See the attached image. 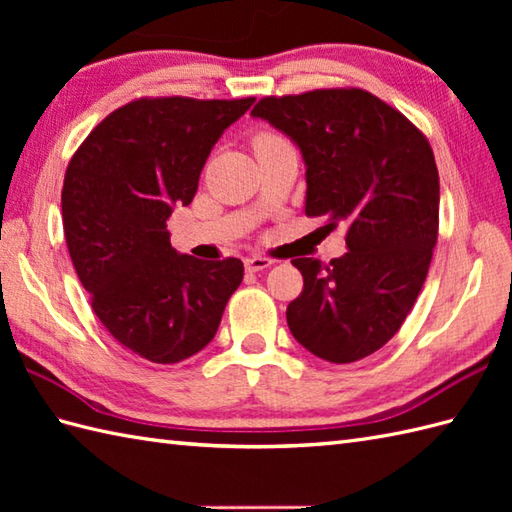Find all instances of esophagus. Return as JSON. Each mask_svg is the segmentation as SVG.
Here are the masks:
<instances>
[{
  "label": "esophagus",
  "instance_id": "1",
  "mask_svg": "<svg viewBox=\"0 0 512 512\" xmlns=\"http://www.w3.org/2000/svg\"><path fill=\"white\" fill-rule=\"evenodd\" d=\"M244 266H246L248 273H257V270H264V268L273 266V259H268V257H246Z\"/></svg>",
  "mask_w": 512,
  "mask_h": 512
}]
</instances>
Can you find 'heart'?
I'll return each mask as SVG.
<instances>
[{
  "label": "heart",
  "mask_w": 512,
  "mask_h": 512,
  "mask_svg": "<svg viewBox=\"0 0 512 512\" xmlns=\"http://www.w3.org/2000/svg\"><path fill=\"white\" fill-rule=\"evenodd\" d=\"M270 140H281V138H277V136H273V134H262V136H259V138L255 140V145H257V143H270Z\"/></svg>",
  "instance_id": "b5f03b06"
}]
</instances>
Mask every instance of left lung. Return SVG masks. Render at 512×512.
<instances>
[{
    "label": "left lung",
    "mask_w": 512,
    "mask_h": 512,
    "mask_svg": "<svg viewBox=\"0 0 512 512\" xmlns=\"http://www.w3.org/2000/svg\"><path fill=\"white\" fill-rule=\"evenodd\" d=\"M250 116L299 147L306 215L347 226V253L328 266L292 259L303 290L286 310L288 328L323 361H361L400 330L429 273L440 211L429 140L356 88L266 96Z\"/></svg>",
    "instance_id": "obj_1"
}]
</instances>
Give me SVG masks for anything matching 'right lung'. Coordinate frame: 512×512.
Masks as SVG:
<instances>
[{
    "instance_id": "right-lung-1",
    "label": "right lung",
    "mask_w": 512,
    "mask_h": 512,
    "mask_svg": "<svg viewBox=\"0 0 512 512\" xmlns=\"http://www.w3.org/2000/svg\"><path fill=\"white\" fill-rule=\"evenodd\" d=\"M255 99L132 101L105 118L65 171L63 233L92 310L151 363H180L213 341L244 279L235 257L171 248L167 220L189 206L217 140Z\"/></svg>"
}]
</instances>
